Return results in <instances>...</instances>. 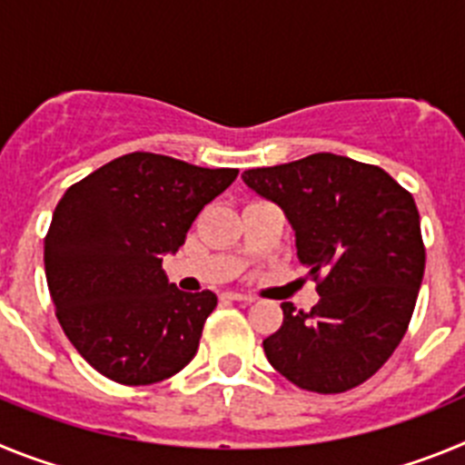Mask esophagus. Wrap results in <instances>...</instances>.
Returning a JSON list of instances; mask_svg holds the SVG:
<instances>
[{"label": "esophagus", "instance_id": "1", "mask_svg": "<svg viewBox=\"0 0 465 465\" xmlns=\"http://www.w3.org/2000/svg\"><path fill=\"white\" fill-rule=\"evenodd\" d=\"M221 298L223 300H235V302H246V305H252L253 300V295H246V293H235V291H228V293H223L221 295Z\"/></svg>", "mask_w": 465, "mask_h": 465}]
</instances>
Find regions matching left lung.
Listing matches in <instances>:
<instances>
[{
	"label": "left lung",
	"mask_w": 465,
	"mask_h": 465,
	"mask_svg": "<svg viewBox=\"0 0 465 465\" xmlns=\"http://www.w3.org/2000/svg\"><path fill=\"white\" fill-rule=\"evenodd\" d=\"M283 209L319 302L293 312L262 340L277 372L300 389L342 393L371 380L396 351L424 279L419 212L381 167L335 153L242 174Z\"/></svg>",
	"instance_id": "1"
}]
</instances>
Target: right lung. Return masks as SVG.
<instances>
[{"label": "right lung", "mask_w": 465, "mask_h": 465, "mask_svg": "<svg viewBox=\"0 0 465 465\" xmlns=\"http://www.w3.org/2000/svg\"><path fill=\"white\" fill-rule=\"evenodd\" d=\"M237 172L134 151L57 203L44 240L48 291L64 335L100 375L155 384L197 354L216 295L176 289L163 256L183 244L197 213Z\"/></svg>", "instance_id": "obj_1"}]
</instances>
